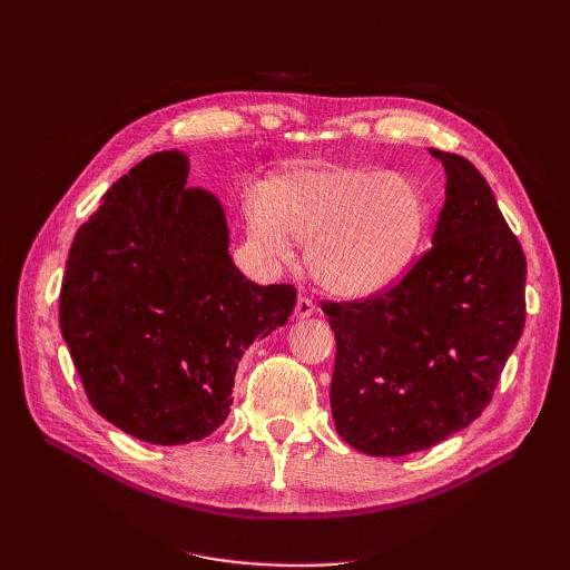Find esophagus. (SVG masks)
I'll use <instances>...</instances> for the list:
<instances>
[{"label":"esophagus","instance_id":"esophagus-1","mask_svg":"<svg viewBox=\"0 0 570 570\" xmlns=\"http://www.w3.org/2000/svg\"><path fill=\"white\" fill-rule=\"evenodd\" d=\"M314 314H316V304L308 299V297H299L297 306H295V316L297 318H308V316H314Z\"/></svg>","mask_w":570,"mask_h":570}]
</instances>
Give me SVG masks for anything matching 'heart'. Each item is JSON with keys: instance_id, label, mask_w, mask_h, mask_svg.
<instances>
[{"instance_id": "b5f03b06", "label": "heart", "mask_w": 570, "mask_h": 570, "mask_svg": "<svg viewBox=\"0 0 570 570\" xmlns=\"http://www.w3.org/2000/svg\"><path fill=\"white\" fill-rule=\"evenodd\" d=\"M252 245L271 262H289L306 245L314 283L347 299L381 295L416 262L428 204L419 183L396 170L323 164L285 170L245 206Z\"/></svg>"}]
</instances>
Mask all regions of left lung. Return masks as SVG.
I'll return each instance as SVG.
<instances>
[{"mask_svg":"<svg viewBox=\"0 0 570 570\" xmlns=\"http://www.w3.org/2000/svg\"><path fill=\"white\" fill-rule=\"evenodd\" d=\"M444 166L430 247L385 295L323 304L335 342L337 435L371 456H404L469 428L492 400L525 325V256L480 170Z\"/></svg>","mask_w":570,"mask_h":570,"instance_id":"1","label":"left lung"}]
</instances>
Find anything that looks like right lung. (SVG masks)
Segmentation results:
<instances>
[{"label":"right lung","instance_id":"add662e5","mask_svg":"<svg viewBox=\"0 0 570 570\" xmlns=\"http://www.w3.org/2000/svg\"><path fill=\"white\" fill-rule=\"evenodd\" d=\"M189 159L130 168L68 252L59 325L99 416L149 444H187L228 419L237 364L287 323L292 285L235 266L220 199L187 187Z\"/></svg>","mask_w":570,"mask_h":570}]
</instances>
